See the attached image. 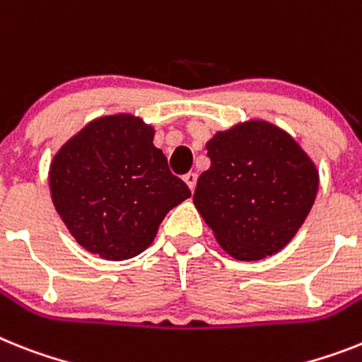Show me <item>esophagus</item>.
Returning <instances> with one entry per match:
<instances>
[{"label": "esophagus", "mask_w": 362, "mask_h": 362, "mask_svg": "<svg viewBox=\"0 0 362 362\" xmlns=\"http://www.w3.org/2000/svg\"><path fill=\"white\" fill-rule=\"evenodd\" d=\"M184 182H186L187 186H189L191 191L195 189V184H197V175H195V173H187V175H184Z\"/></svg>", "instance_id": "1"}]
</instances>
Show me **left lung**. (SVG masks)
Segmentation results:
<instances>
[{
  "label": "left lung",
  "mask_w": 362,
  "mask_h": 362,
  "mask_svg": "<svg viewBox=\"0 0 362 362\" xmlns=\"http://www.w3.org/2000/svg\"><path fill=\"white\" fill-rule=\"evenodd\" d=\"M211 160L193 202L218 245L235 259L272 256L296 235L318 191V171L293 138L247 121L206 144Z\"/></svg>",
  "instance_id": "left-lung-1"
}]
</instances>
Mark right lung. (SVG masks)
I'll return each instance as SVG.
<instances>
[{"instance_id":"1","label":"right lung","mask_w":362,"mask_h":362,"mask_svg":"<svg viewBox=\"0 0 362 362\" xmlns=\"http://www.w3.org/2000/svg\"><path fill=\"white\" fill-rule=\"evenodd\" d=\"M154 130L130 114L88 123L54 154L53 204L81 247L105 259L138 256L189 187L153 145Z\"/></svg>"}]
</instances>
